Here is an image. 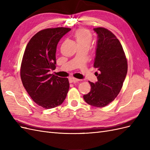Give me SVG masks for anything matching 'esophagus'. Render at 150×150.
<instances>
[{
    "instance_id": "34e87169",
    "label": "esophagus",
    "mask_w": 150,
    "mask_h": 150,
    "mask_svg": "<svg viewBox=\"0 0 150 150\" xmlns=\"http://www.w3.org/2000/svg\"><path fill=\"white\" fill-rule=\"evenodd\" d=\"M69 82H70L71 83H72L78 82V81H80V79H76V78H73V77H71V78H69Z\"/></svg>"
}]
</instances>
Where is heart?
Segmentation results:
<instances>
[{"label": "heart", "instance_id": "b5f03b06", "mask_svg": "<svg viewBox=\"0 0 150 150\" xmlns=\"http://www.w3.org/2000/svg\"><path fill=\"white\" fill-rule=\"evenodd\" d=\"M74 38L78 45H89L92 40V35L90 32L85 29H78L74 33Z\"/></svg>", "mask_w": 150, "mask_h": 150}]
</instances>
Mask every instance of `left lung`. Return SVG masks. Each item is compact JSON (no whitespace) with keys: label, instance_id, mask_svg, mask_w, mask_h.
Masks as SVG:
<instances>
[{"label":"left lung","instance_id":"1","mask_svg":"<svg viewBox=\"0 0 150 150\" xmlns=\"http://www.w3.org/2000/svg\"><path fill=\"white\" fill-rule=\"evenodd\" d=\"M98 34L94 67L98 81L91 85L90 92L83 96L93 106L103 108L111 103L120 93L128 71V62L120 40L110 30L94 28Z\"/></svg>","mask_w":150,"mask_h":150}]
</instances>
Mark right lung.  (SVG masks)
I'll return each instance as SVG.
<instances>
[{
  "label": "right lung",
  "instance_id": "add662e5",
  "mask_svg": "<svg viewBox=\"0 0 150 150\" xmlns=\"http://www.w3.org/2000/svg\"><path fill=\"white\" fill-rule=\"evenodd\" d=\"M70 28H49L40 30L25 47L21 66L22 84L32 99L45 109L57 107L64 101L69 80L49 74L56 69L57 45Z\"/></svg>",
  "mask_w": 150,
  "mask_h": 150
}]
</instances>
